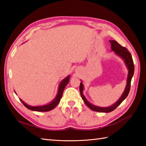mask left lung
Returning <instances> with one entry per match:
<instances>
[{
  "label": "left lung",
  "mask_w": 146,
  "mask_h": 146,
  "mask_svg": "<svg viewBox=\"0 0 146 146\" xmlns=\"http://www.w3.org/2000/svg\"><path fill=\"white\" fill-rule=\"evenodd\" d=\"M110 42L111 44V50L114 51L115 53L117 54L119 56H120L122 59L123 61H124L126 66L128 68L129 71H128L127 79V85H126L124 92H123L122 96H121L120 98L119 99V100L116 102L115 104H113L110 107H100L95 106L94 105H92V104L90 103L87 100H86V98H85L84 95L83 94V89H84L83 85L82 82L80 83V95H81V97L83 99V100L84 101L85 104L87 105V106L90 108L91 110L95 111H98V112H105V113L110 112V111L115 109V108L119 106V105L122 103L123 100H125L126 97H127V95H129V93L130 92V89H131V80L133 75H134V62H133L131 54L130 53V52H129L127 49L125 47H123V46L119 44L117 41H113V40H112V41L110 40Z\"/></svg>",
  "instance_id": "left-lung-1"
}]
</instances>
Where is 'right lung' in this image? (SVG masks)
Listing matches in <instances>:
<instances>
[{
	"label": "right lung",
	"mask_w": 146,
	"mask_h": 146,
	"mask_svg": "<svg viewBox=\"0 0 146 146\" xmlns=\"http://www.w3.org/2000/svg\"><path fill=\"white\" fill-rule=\"evenodd\" d=\"M70 76H68L67 77H66L64 79H63L62 80L61 82L60 83V86H59V88H58V94L56 96L55 98L53 100H52L50 103L47 104V105H42V106H35V107H33V106H30V105H28L27 104H26L25 102H24L23 100L20 99L21 102L23 104V105L25 106L26 108H28V109L31 110H33V111H50L51 110L53 109L56 107V105L60 103L61 98L62 97V96H63V93L64 91V89L65 88V86H66V85L69 82V80H70Z\"/></svg>",
	"instance_id": "obj_1"
}]
</instances>
